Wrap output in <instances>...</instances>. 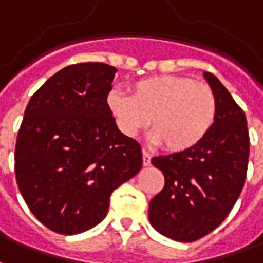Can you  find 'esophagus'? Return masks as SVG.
<instances>
[{
	"instance_id": "esophagus-1",
	"label": "esophagus",
	"mask_w": 263,
	"mask_h": 263,
	"mask_svg": "<svg viewBox=\"0 0 263 263\" xmlns=\"http://www.w3.org/2000/svg\"><path fill=\"white\" fill-rule=\"evenodd\" d=\"M142 159H144V166L151 165V154L148 151H142Z\"/></svg>"
}]
</instances>
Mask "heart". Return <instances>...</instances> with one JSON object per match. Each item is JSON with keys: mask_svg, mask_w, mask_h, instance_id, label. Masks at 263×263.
<instances>
[{"mask_svg": "<svg viewBox=\"0 0 263 263\" xmlns=\"http://www.w3.org/2000/svg\"><path fill=\"white\" fill-rule=\"evenodd\" d=\"M106 105L119 131L129 138L145 131L152 119V141L172 152L201 144L218 115L212 88L175 75L137 81L131 95L112 89L106 95Z\"/></svg>", "mask_w": 263, "mask_h": 263, "instance_id": "b5f03b06", "label": "heart"}]
</instances>
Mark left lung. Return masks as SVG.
Segmentation results:
<instances>
[{"instance_id": "obj_1", "label": "left lung", "mask_w": 263, "mask_h": 263, "mask_svg": "<svg viewBox=\"0 0 263 263\" xmlns=\"http://www.w3.org/2000/svg\"><path fill=\"white\" fill-rule=\"evenodd\" d=\"M203 77L218 101L212 129L192 149L152 158V165L162 171L165 185L149 202L151 225L179 242L201 239L219 227L247 178V117L221 81L211 72Z\"/></svg>"}]
</instances>
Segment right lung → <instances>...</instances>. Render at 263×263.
I'll return each instance as SVG.
<instances>
[{
	"label": "right lung",
	"instance_id": "add662e5",
	"mask_svg": "<svg viewBox=\"0 0 263 263\" xmlns=\"http://www.w3.org/2000/svg\"><path fill=\"white\" fill-rule=\"evenodd\" d=\"M117 68H62L31 100L15 145V178L29 211L57 234L98 225L109 198L142 168V149L106 105Z\"/></svg>",
	"mask_w": 263,
	"mask_h": 263
}]
</instances>
